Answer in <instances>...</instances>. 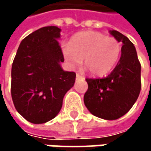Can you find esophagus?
<instances>
[{
    "label": "esophagus",
    "mask_w": 151,
    "mask_h": 151,
    "mask_svg": "<svg viewBox=\"0 0 151 151\" xmlns=\"http://www.w3.org/2000/svg\"><path fill=\"white\" fill-rule=\"evenodd\" d=\"M76 78H77V79H84V77H82L81 75H79L78 73H77V75H76Z\"/></svg>",
    "instance_id": "34e87169"
}]
</instances>
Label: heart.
I'll list each match as a JSON object with an SVG mask.
<instances>
[{"instance_id":"obj_1","label":"heart","mask_w":151,"mask_h":151,"mask_svg":"<svg viewBox=\"0 0 151 151\" xmlns=\"http://www.w3.org/2000/svg\"><path fill=\"white\" fill-rule=\"evenodd\" d=\"M65 59L71 67L82 63L94 76L109 73L116 65L122 53L121 42L96 31H83L72 37L69 45L62 47Z\"/></svg>"}]
</instances>
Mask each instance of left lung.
Segmentation results:
<instances>
[{
  "mask_svg": "<svg viewBox=\"0 0 151 151\" xmlns=\"http://www.w3.org/2000/svg\"><path fill=\"white\" fill-rule=\"evenodd\" d=\"M109 33L122 43L120 60L105 78L86 79L88 89L84 103L94 116L111 121L126 114L136 101L141 91V64L127 37L117 30Z\"/></svg>",
  "mask_w": 151,
  "mask_h": 151,
  "instance_id": "left-lung-1",
  "label": "left lung"
}]
</instances>
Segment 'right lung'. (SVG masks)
I'll return each instance as SVG.
<instances>
[{
	"mask_svg": "<svg viewBox=\"0 0 151 151\" xmlns=\"http://www.w3.org/2000/svg\"><path fill=\"white\" fill-rule=\"evenodd\" d=\"M61 29L43 27L20 44L11 70V95L15 109L28 122L45 123L59 113L76 74L65 72L58 45Z\"/></svg>",
	"mask_w": 151,
	"mask_h": 151,
	"instance_id": "1",
	"label": "right lung"
}]
</instances>
